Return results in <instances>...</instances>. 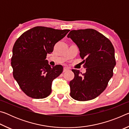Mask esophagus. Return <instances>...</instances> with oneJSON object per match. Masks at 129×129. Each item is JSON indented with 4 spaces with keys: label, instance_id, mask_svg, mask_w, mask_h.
<instances>
[{
    "label": "esophagus",
    "instance_id": "esophagus-1",
    "mask_svg": "<svg viewBox=\"0 0 129 129\" xmlns=\"http://www.w3.org/2000/svg\"><path fill=\"white\" fill-rule=\"evenodd\" d=\"M69 68H68L67 67H64V72H67L68 71H69Z\"/></svg>",
    "mask_w": 129,
    "mask_h": 129
}]
</instances>
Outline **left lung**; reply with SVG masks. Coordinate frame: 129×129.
<instances>
[{
    "instance_id": "left-lung-1",
    "label": "left lung",
    "mask_w": 129,
    "mask_h": 129,
    "mask_svg": "<svg viewBox=\"0 0 129 129\" xmlns=\"http://www.w3.org/2000/svg\"><path fill=\"white\" fill-rule=\"evenodd\" d=\"M67 37L77 45L80 56L85 62L86 72L72 69L75 77L69 82L71 97L80 101L98 97L106 89L113 75L116 62L111 41L93 29L72 30Z\"/></svg>"
}]
</instances>
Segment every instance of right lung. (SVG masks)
Returning a JSON list of instances; mask_svg holds the SVG:
<instances>
[{
    "mask_svg": "<svg viewBox=\"0 0 129 129\" xmlns=\"http://www.w3.org/2000/svg\"><path fill=\"white\" fill-rule=\"evenodd\" d=\"M69 30L38 26L25 32L15 43L11 58L13 76L28 97L44 99L51 94L52 82L62 72L63 67H51L47 54L53 52L56 43Z\"/></svg>",
    "mask_w": 129,
    "mask_h": 129,
    "instance_id": "1",
    "label": "right lung"
}]
</instances>
